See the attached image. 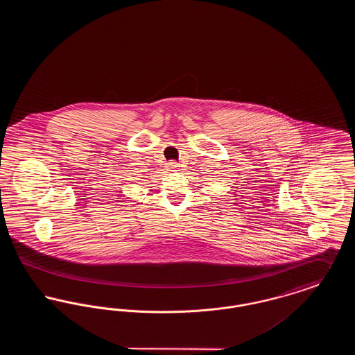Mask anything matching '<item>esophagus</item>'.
<instances>
[{
	"instance_id": "obj_1",
	"label": "esophagus",
	"mask_w": 355,
	"mask_h": 355,
	"mask_svg": "<svg viewBox=\"0 0 355 355\" xmlns=\"http://www.w3.org/2000/svg\"><path fill=\"white\" fill-rule=\"evenodd\" d=\"M169 168L170 169H178V168H180V165H178L175 161H170Z\"/></svg>"
}]
</instances>
